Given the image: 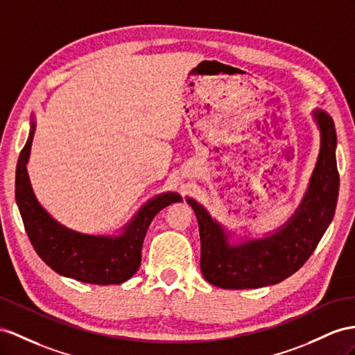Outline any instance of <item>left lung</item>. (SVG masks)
<instances>
[{"instance_id":"left-lung-1","label":"left lung","mask_w":355,"mask_h":355,"mask_svg":"<svg viewBox=\"0 0 355 355\" xmlns=\"http://www.w3.org/2000/svg\"><path fill=\"white\" fill-rule=\"evenodd\" d=\"M321 148L311 183L295 213L267 237L231 243V235L192 198H186L198 219L201 271L207 282L223 289H255L276 285L302 268L333 220L339 195L333 118L315 109Z\"/></svg>"}]
</instances>
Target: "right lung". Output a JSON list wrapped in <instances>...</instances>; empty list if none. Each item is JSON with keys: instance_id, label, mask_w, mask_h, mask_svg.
Returning <instances> with one entry per match:
<instances>
[{"instance_id": "1", "label": "right lung", "mask_w": 355, "mask_h": 355, "mask_svg": "<svg viewBox=\"0 0 355 355\" xmlns=\"http://www.w3.org/2000/svg\"><path fill=\"white\" fill-rule=\"evenodd\" d=\"M35 132L33 118L30 135L16 166L15 195L25 231L37 255L58 275L93 285H118L130 279L141 266V250L148 226L162 208L183 201L166 192L145 202L118 235L83 234L61 225L35 198L26 163Z\"/></svg>"}]
</instances>
